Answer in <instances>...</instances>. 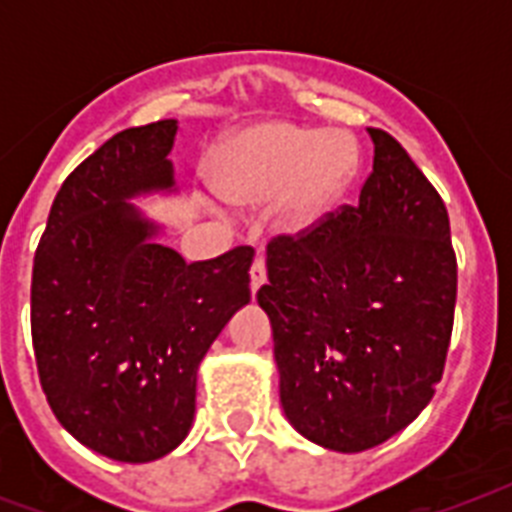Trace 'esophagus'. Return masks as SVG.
Returning a JSON list of instances; mask_svg holds the SVG:
<instances>
[{"label": "esophagus", "mask_w": 512, "mask_h": 512, "mask_svg": "<svg viewBox=\"0 0 512 512\" xmlns=\"http://www.w3.org/2000/svg\"><path fill=\"white\" fill-rule=\"evenodd\" d=\"M265 284V263L257 257L255 263H252V271H249V289H252V297L257 295V289Z\"/></svg>", "instance_id": "1"}]
</instances>
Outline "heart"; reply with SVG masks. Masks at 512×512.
<instances>
[{
  "instance_id": "heart-1",
  "label": "heart",
  "mask_w": 512,
  "mask_h": 512,
  "mask_svg": "<svg viewBox=\"0 0 512 512\" xmlns=\"http://www.w3.org/2000/svg\"><path fill=\"white\" fill-rule=\"evenodd\" d=\"M356 143L340 132L257 122L209 148L204 180L233 209L271 201L268 220L284 239H305L335 215L358 175Z\"/></svg>"
}]
</instances>
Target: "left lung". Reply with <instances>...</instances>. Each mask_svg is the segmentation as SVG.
Listing matches in <instances>:
<instances>
[{
  "instance_id": "1",
  "label": "left lung",
  "mask_w": 512,
  "mask_h": 512,
  "mask_svg": "<svg viewBox=\"0 0 512 512\" xmlns=\"http://www.w3.org/2000/svg\"><path fill=\"white\" fill-rule=\"evenodd\" d=\"M369 135L356 207L305 239H273L257 292L289 425L342 454L388 441L430 404L457 300L444 201L393 135Z\"/></svg>"
}]
</instances>
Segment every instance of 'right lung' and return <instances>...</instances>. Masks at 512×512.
Here are the masks:
<instances>
[{
  "label": "right lung",
  "instance_id": "obj_1",
  "mask_svg": "<svg viewBox=\"0 0 512 512\" xmlns=\"http://www.w3.org/2000/svg\"><path fill=\"white\" fill-rule=\"evenodd\" d=\"M177 122L116 132L52 201L34 257L31 337L58 422L116 462H154L183 444L196 374L249 303L255 252L185 263L135 201L175 196Z\"/></svg>",
  "mask_w": 512,
  "mask_h": 512
}]
</instances>
